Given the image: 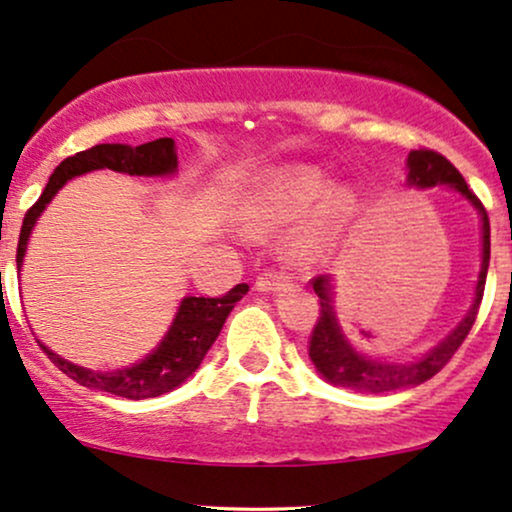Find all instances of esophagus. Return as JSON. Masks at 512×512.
<instances>
[{"mask_svg": "<svg viewBox=\"0 0 512 512\" xmlns=\"http://www.w3.org/2000/svg\"><path fill=\"white\" fill-rule=\"evenodd\" d=\"M284 284H286V276L279 272H264L257 276V281H255L257 291H274L276 286H284Z\"/></svg>", "mask_w": 512, "mask_h": 512, "instance_id": "obj_1", "label": "esophagus"}]
</instances>
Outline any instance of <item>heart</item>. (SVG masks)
I'll list each match as a JSON object with an SVG mask.
<instances>
[{
    "instance_id": "obj_1",
    "label": "heart",
    "mask_w": 512,
    "mask_h": 512,
    "mask_svg": "<svg viewBox=\"0 0 512 512\" xmlns=\"http://www.w3.org/2000/svg\"><path fill=\"white\" fill-rule=\"evenodd\" d=\"M330 190V182L315 168H291L274 173L250 197L248 219L255 231H274L308 214L320 198L323 202L310 219L289 238V252L296 262L322 260L337 243L342 223L354 199L346 190Z\"/></svg>"
}]
</instances>
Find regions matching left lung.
I'll return each instance as SVG.
<instances>
[{"label": "left lung", "instance_id": "1", "mask_svg": "<svg viewBox=\"0 0 512 512\" xmlns=\"http://www.w3.org/2000/svg\"><path fill=\"white\" fill-rule=\"evenodd\" d=\"M409 175L407 182L414 187H450L457 195H462L479 211L481 216V269H479V281L477 289H474V301L472 308L467 310V315L462 317L460 325L452 330L443 342H438L431 351H426L424 356L416 358V361L407 363H387V361H375L361 351L354 349V344L346 339L339 325L337 313H334L332 305V276H317L313 279V289L320 298V317H317V325L313 334H310V349L308 356L317 368V373L327 380V383L346 387V390L354 392H366V395H385V392H399L416 387L426 380H431L445 363L450 361L452 354L460 349L464 339H467L469 330H472L474 320H477L481 296H484V284H486V272H489V260H491V228H489V216H486L484 204L479 202L477 195L467 187V182L445 156L436 154V151L419 149L411 151L407 158Z\"/></svg>", "mask_w": 512, "mask_h": 512}]
</instances>
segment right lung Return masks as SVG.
<instances>
[{
    "label": "right lung",
    "mask_w": 512,
    "mask_h": 512,
    "mask_svg": "<svg viewBox=\"0 0 512 512\" xmlns=\"http://www.w3.org/2000/svg\"><path fill=\"white\" fill-rule=\"evenodd\" d=\"M101 168H110L115 173L127 175H144V178H170L178 170L175 142L170 137H163L142 146L98 144L93 149L81 151V154L64 158L60 166L55 168V173L50 175L48 185H45L38 202L26 211V219H23L19 236V250H16V267H19V272L23 257H26L28 238H31L33 226L38 223L45 207L52 202V197L69 180L76 178V175H84ZM248 289V284H238L221 298L185 296L178 305V313H175L173 322H170L168 332L163 334L156 349L151 354H146L142 361L134 363V366L110 370V373L76 366V363L67 361V358L57 356L43 342L38 344L62 373H67L69 378L88 387V390L108 392V395L125 399H149L166 395V392L185 383L199 368V363L204 361L211 344L219 337L226 317L231 315L233 305L248 293Z\"/></svg>",
    "instance_id": "add662e5"
}]
</instances>
